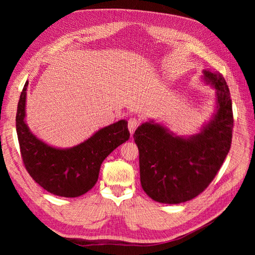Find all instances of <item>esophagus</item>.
<instances>
[{
    "label": "esophagus",
    "instance_id": "obj_1",
    "mask_svg": "<svg viewBox=\"0 0 255 255\" xmlns=\"http://www.w3.org/2000/svg\"><path fill=\"white\" fill-rule=\"evenodd\" d=\"M138 126H139V121H138L136 118H130V119L128 120V130H129L130 135H133V134H134L135 129L137 128V127H138Z\"/></svg>",
    "mask_w": 255,
    "mask_h": 255
}]
</instances>
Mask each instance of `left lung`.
Listing matches in <instances>:
<instances>
[{
    "label": "left lung",
    "instance_id": "left-lung-1",
    "mask_svg": "<svg viewBox=\"0 0 255 255\" xmlns=\"http://www.w3.org/2000/svg\"><path fill=\"white\" fill-rule=\"evenodd\" d=\"M201 81L215 90V111L196 134L177 135L153 119L137 128L140 183L154 201H189L210 185L232 142L233 113L230 90L222 74L204 69Z\"/></svg>",
    "mask_w": 255,
    "mask_h": 255
}]
</instances>
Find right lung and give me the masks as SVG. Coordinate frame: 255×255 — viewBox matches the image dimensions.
Segmentation results:
<instances>
[{"label":"right lung","mask_w":255,"mask_h":255,"mask_svg":"<svg viewBox=\"0 0 255 255\" xmlns=\"http://www.w3.org/2000/svg\"><path fill=\"white\" fill-rule=\"evenodd\" d=\"M25 83L16 116V128L23 163L34 181L51 194L76 198L95 186L103 160L128 140V121L122 119L98 129L86 140L57 148L39 139L29 129L26 117Z\"/></svg>","instance_id":"right-lung-1"}]
</instances>
